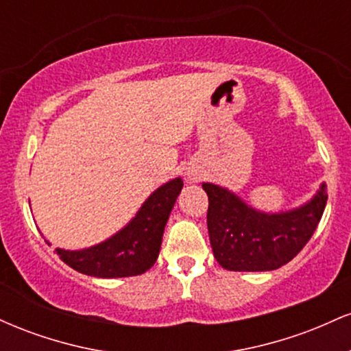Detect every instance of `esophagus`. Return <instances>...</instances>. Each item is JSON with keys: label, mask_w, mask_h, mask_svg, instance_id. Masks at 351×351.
<instances>
[{"label": "esophagus", "mask_w": 351, "mask_h": 351, "mask_svg": "<svg viewBox=\"0 0 351 351\" xmlns=\"http://www.w3.org/2000/svg\"><path fill=\"white\" fill-rule=\"evenodd\" d=\"M188 178H189V180H195V178H191V176H189V175H188Z\"/></svg>", "instance_id": "34e87169"}]
</instances>
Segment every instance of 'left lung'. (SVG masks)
Segmentation results:
<instances>
[{
    "label": "left lung",
    "instance_id": "8db88e82",
    "mask_svg": "<svg viewBox=\"0 0 351 351\" xmlns=\"http://www.w3.org/2000/svg\"><path fill=\"white\" fill-rule=\"evenodd\" d=\"M206 191L208 232L213 254L228 271L261 272L279 269L299 254L320 223L327 204V184L291 211L263 213L239 196L213 183Z\"/></svg>",
    "mask_w": 351,
    "mask_h": 351
}]
</instances>
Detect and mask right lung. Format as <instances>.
Returning <instances> with one entry per match:
<instances>
[{
	"label": "right lung",
	"mask_w": 351,
	"mask_h": 351,
	"mask_svg": "<svg viewBox=\"0 0 351 351\" xmlns=\"http://www.w3.org/2000/svg\"><path fill=\"white\" fill-rule=\"evenodd\" d=\"M181 188L183 180L175 178L155 189L134 219L104 243L80 251L58 247L56 252L74 271L92 277L114 279L147 272L158 259L165 226Z\"/></svg>",
	"instance_id": "1"
}]
</instances>
